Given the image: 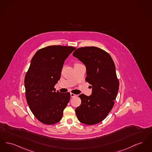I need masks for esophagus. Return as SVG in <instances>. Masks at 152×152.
I'll list each match as a JSON object with an SVG mask.
<instances>
[{
  "label": "esophagus",
  "mask_w": 152,
  "mask_h": 152,
  "mask_svg": "<svg viewBox=\"0 0 152 152\" xmlns=\"http://www.w3.org/2000/svg\"><path fill=\"white\" fill-rule=\"evenodd\" d=\"M71 98H74V97H75L76 96V95H75V94H74L73 93H71Z\"/></svg>",
  "instance_id": "obj_1"
}]
</instances>
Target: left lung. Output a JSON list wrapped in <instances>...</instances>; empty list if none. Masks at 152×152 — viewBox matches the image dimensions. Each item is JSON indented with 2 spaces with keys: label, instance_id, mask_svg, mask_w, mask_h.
<instances>
[{
  "label": "left lung",
  "instance_id": "left-lung-1",
  "mask_svg": "<svg viewBox=\"0 0 152 152\" xmlns=\"http://www.w3.org/2000/svg\"><path fill=\"white\" fill-rule=\"evenodd\" d=\"M73 56L86 66V81L91 85L92 94H81L80 106L76 108L79 121L93 125L104 120L112 110L118 92L119 83L115 66L110 55L95 46L77 49Z\"/></svg>",
  "mask_w": 152,
  "mask_h": 152
}]
</instances>
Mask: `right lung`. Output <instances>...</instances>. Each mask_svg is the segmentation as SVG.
Wrapping results in <instances>:
<instances>
[{"label":"right lung","instance_id":"obj_1","mask_svg":"<svg viewBox=\"0 0 152 152\" xmlns=\"http://www.w3.org/2000/svg\"><path fill=\"white\" fill-rule=\"evenodd\" d=\"M73 46L52 45L38 50L33 57L25 77L26 98L36 118L53 125L62 118L69 102V92H56L65 59L76 49Z\"/></svg>","mask_w":152,"mask_h":152}]
</instances>
